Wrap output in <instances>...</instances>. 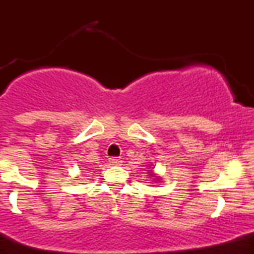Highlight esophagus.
I'll return each instance as SVG.
<instances>
[{
	"mask_svg": "<svg viewBox=\"0 0 254 254\" xmlns=\"http://www.w3.org/2000/svg\"><path fill=\"white\" fill-rule=\"evenodd\" d=\"M109 162L113 166H119L122 164V160L119 159V157H110Z\"/></svg>",
	"mask_w": 254,
	"mask_h": 254,
	"instance_id": "34e87169",
	"label": "esophagus"
}]
</instances>
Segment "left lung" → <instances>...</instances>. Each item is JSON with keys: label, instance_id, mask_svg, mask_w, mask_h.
Here are the masks:
<instances>
[{"label": "left lung", "instance_id": "obj_1", "mask_svg": "<svg viewBox=\"0 0 254 254\" xmlns=\"http://www.w3.org/2000/svg\"><path fill=\"white\" fill-rule=\"evenodd\" d=\"M148 174H149V177L153 178L154 180H156V182H160V180H161V177H159V176H157V174L154 173L153 171H149V172H148Z\"/></svg>", "mask_w": 254, "mask_h": 254}]
</instances>
